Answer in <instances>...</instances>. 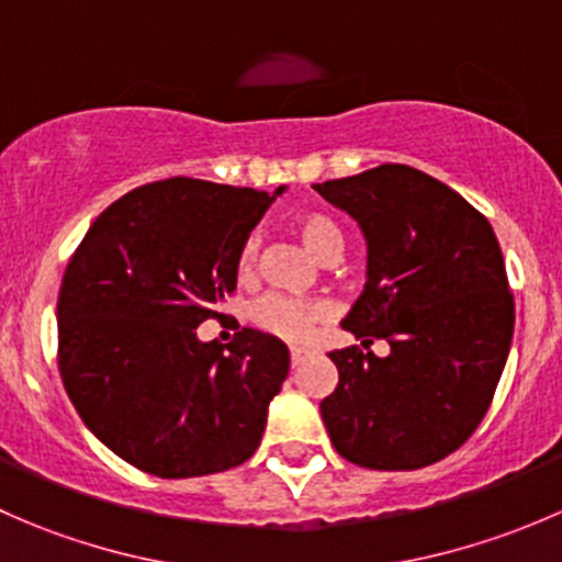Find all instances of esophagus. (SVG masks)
<instances>
[{
	"label": "esophagus",
	"instance_id": "obj_1",
	"mask_svg": "<svg viewBox=\"0 0 562 562\" xmlns=\"http://www.w3.org/2000/svg\"><path fill=\"white\" fill-rule=\"evenodd\" d=\"M304 359H307V350H302V348H293V350H291V364H293V367L302 364Z\"/></svg>",
	"mask_w": 562,
	"mask_h": 562
}]
</instances>
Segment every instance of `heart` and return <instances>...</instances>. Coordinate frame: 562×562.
<instances>
[{
    "label": "heart",
    "mask_w": 562,
    "mask_h": 562,
    "mask_svg": "<svg viewBox=\"0 0 562 562\" xmlns=\"http://www.w3.org/2000/svg\"><path fill=\"white\" fill-rule=\"evenodd\" d=\"M296 234L302 236L310 252H315L321 260H337L345 247L342 228L334 223L328 214L323 212H304L296 217ZM260 252V236L249 234L239 245L236 252V274L239 280H249L255 274V263H258ZM328 317V307L323 302H304V299L280 296V293H269V296L258 299L249 310V321L258 326L260 331L271 334L285 342L302 345L310 342L315 328Z\"/></svg>",
    "instance_id": "heart-1"
}]
</instances>
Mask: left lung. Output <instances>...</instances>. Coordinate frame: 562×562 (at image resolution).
I'll list each match as a JSON object with an SVG mask.
<instances>
[{
	"label": "left lung",
	"instance_id": "1",
	"mask_svg": "<svg viewBox=\"0 0 562 562\" xmlns=\"http://www.w3.org/2000/svg\"><path fill=\"white\" fill-rule=\"evenodd\" d=\"M367 239V285L342 321L364 348L331 350L321 402L334 449L372 470H418L457 451L490 411L514 334V293L490 220L400 162L313 184ZM386 338L392 353L369 350Z\"/></svg>",
	"mask_w": 562,
	"mask_h": 562
}]
</instances>
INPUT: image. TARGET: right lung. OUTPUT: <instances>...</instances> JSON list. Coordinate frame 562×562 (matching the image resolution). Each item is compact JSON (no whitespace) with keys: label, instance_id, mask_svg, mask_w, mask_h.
I'll return each mask as SVG.
<instances>
[{"label":"right lung","instance_id":"1","mask_svg":"<svg viewBox=\"0 0 562 562\" xmlns=\"http://www.w3.org/2000/svg\"><path fill=\"white\" fill-rule=\"evenodd\" d=\"M271 192L176 179L113 201L59 288V372L78 416L144 473L192 479L247 462L291 356L255 328L201 342L236 291V252Z\"/></svg>","mask_w":562,"mask_h":562}]
</instances>
